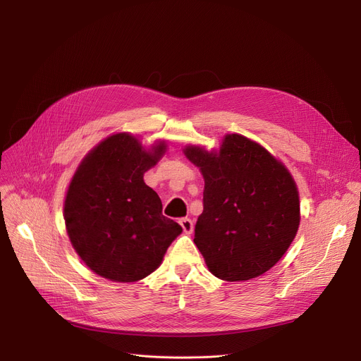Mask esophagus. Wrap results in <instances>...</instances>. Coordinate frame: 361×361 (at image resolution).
<instances>
[{
	"instance_id": "1",
	"label": "esophagus",
	"mask_w": 361,
	"mask_h": 361,
	"mask_svg": "<svg viewBox=\"0 0 361 361\" xmlns=\"http://www.w3.org/2000/svg\"><path fill=\"white\" fill-rule=\"evenodd\" d=\"M180 225L183 226L184 233H188L190 234L193 231V221L190 218H181L180 219Z\"/></svg>"
}]
</instances>
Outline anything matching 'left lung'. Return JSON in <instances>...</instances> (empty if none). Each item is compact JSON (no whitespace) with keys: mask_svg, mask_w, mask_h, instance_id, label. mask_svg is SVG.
<instances>
[{"mask_svg":"<svg viewBox=\"0 0 361 361\" xmlns=\"http://www.w3.org/2000/svg\"><path fill=\"white\" fill-rule=\"evenodd\" d=\"M204 178L195 244L224 281L263 275L283 256L300 225V200L288 169L259 143L226 135L219 152L187 146Z\"/></svg>","mask_w":361,"mask_h":361,"instance_id":"1","label":"left lung"}]
</instances>
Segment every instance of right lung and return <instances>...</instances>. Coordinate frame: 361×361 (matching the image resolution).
I'll use <instances>...</instances> for the list:
<instances>
[{"instance_id":"add662e5","label":"right lung","mask_w":361,"mask_h":361,"mask_svg":"<svg viewBox=\"0 0 361 361\" xmlns=\"http://www.w3.org/2000/svg\"><path fill=\"white\" fill-rule=\"evenodd\" d=\"M164 142L146 152L127 133L101 142L79 165L64 203L74 250L94 274L135 282L154 272L181 226L162 215V202L143 174L165 154Z\"/></svg>"}]
</instances>
